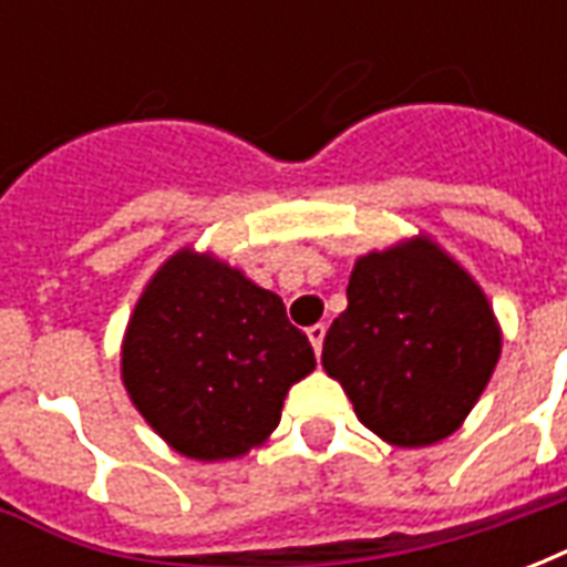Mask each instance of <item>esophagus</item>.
Wrapping results in <instances>:
<instances>
[{"mask_svg":"<svg viewBox=\"0 0 567 567\" xmlns=\"http://www.w3.org/2000/svg\"><path fill=\"white\" fill-rule=\"evenodd\" d=\"M324 331H328L324 324H312V328H309V331H307L309 343H312V349H316V355H321V343H324Z\"/></svg>","mask_w":567,"mask_h":567,"instance_id":"obj_1","label":"esophagus"}]
</instances>
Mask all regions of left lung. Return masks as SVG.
I'll return each instance as SVG.
<instances>
[{
	"label": "left lung",
	"mask_w": 567,
	"mask_h": 567,
	"mask_svg": "<svg viewBox=\"0 0 567 567\" xmlns=\"http://www.w3.org/2000/svg\"><path fill=\"white\" fill-rule=\"evenodd\" d=\"M346 297L321 364L361 425L394 446H431L458 431L501 355L498 319L471 272L413 236L358 258Z\"/></svg>",
	"instance_id": "obj_1"
}]
</instances>
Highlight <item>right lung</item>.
I'll use <instances>...</instances> for the list:
<instances>
[{"label": "right lung", "instance_id": "add662e5", "mask_svg": "<svg viewBox=\"0 0 567 567\" xmlns=\"http://www.w3.org/2000/svg\"><path fill=\"white\" fill-rule=\"evenodd\" d=\"M316 368L282 297L215 255L182 248L151 276L121 346V380L145 422L197 462L270 437L288 389Z\"/></svg>", "mask_w": 567, "mask_h": 567}]
</instances>
